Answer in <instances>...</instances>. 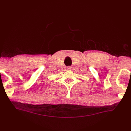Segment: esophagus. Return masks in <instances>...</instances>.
Returning a JSON list of instances; mask_svg holds the SVG:
<instances>
[{
	"mask_svg": "<svg viewBox=\"0 0 131 131\" xmlns=\"http://www.w3.org/2000/svg\"><path fill=\"white\" fill-rule=\"evenodd\" d=\"M67 69H68V70H70L71 68L70 67H68V68H67Z\"/></svg>",
	"mask_w": 131,
	"mask_h": 131,
	"instance_id": "obj_1",
	"label": "esophagus"
}]
</instances>
